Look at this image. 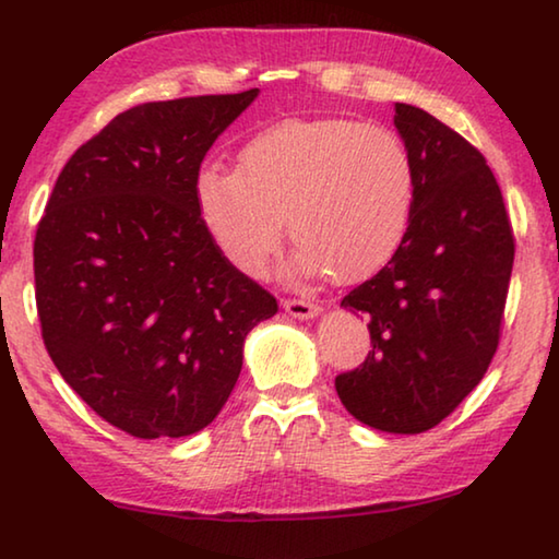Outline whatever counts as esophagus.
Returning <instances> with one entry per match:
<instances>
[{"label":"esophagus","instance_id":"34e87169","mask_svg":"<svg viewBox=\"0 0 559 559\" xmlns=\"http://www.w3.org/2000/svg\"><path fill=\"white\" fill-rule=\"evenodd\" d=\"M283 308H286L288 316L298 318V320L316 318L320 313V302L310 300V298H288V300H283Z\"/></svg>","mask_w":559,"mask_h":559}]
</instances>
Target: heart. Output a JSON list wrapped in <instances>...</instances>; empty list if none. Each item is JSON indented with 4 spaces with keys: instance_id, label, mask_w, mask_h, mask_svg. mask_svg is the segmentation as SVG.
<instances>
[{
    "instance_id": "1",
    "label": "heart",
    "mask_w": 559,
    "mask_h": 559,
    "mask_svg": "<svg viewBox=\"0 0 559 559\" xmlns=\"http://www.w3.org/2000/svg\"><path fill=\"white\" fill-rule=\"evenodd\" d=\"M197 206L236 269L261 273L283 241L335 281L372 276L409 231L416 175L394 130L359 120H286L241 150L239 169L206 165Z\"/></svg>"
}]
</instances>
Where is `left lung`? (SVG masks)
<instances>
[{
  "label": "left lung",
  "mask_w": 559,
  "mask_h": 559,
  "mask_svg": "<svg viewBox=\"0 0 559 559\" xmlns=\"http://www.w3.org/2000/svg\"><path fill=\"white\" fill-rule=\"evenodd\" d=\"M394 126L416 175L412 224L392 261L340 302L370 320L372 349L335 390L367 427L421 433L484 380L515 239L496 177L466 138L406 103Z\"/></svg>",
  "instance_id": "obj_1"
}]
</instances>
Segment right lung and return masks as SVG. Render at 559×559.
Listing matches in <instances>:
<instances>
[{
  "label": "right lung",
  "instance_id": "1",
  "mask_svg": "<svg viewBox=\"0 0 559 559\" xmlns=\"http://www.w3.org/2000/svg\"><path fill=\"white\" fill-rule=\"evenodd\" d=\"M257 96L120 112L71 155L36 229L44 345L71 390L130 437L212 424L239 380L246 335L278 313L224 257L194 194L204 155Z\"/></svg>",
  "mask_w": 559,
  "mask_h": 559
}]
</instances>
